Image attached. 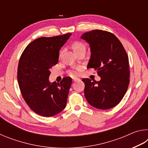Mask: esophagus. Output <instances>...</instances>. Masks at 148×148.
Segmentation results:
<instances>
[{"instance_id": "obj_1", "label": "esophagus", "mask_w": 148, "mask_h": 148, "mask_svg": "<svg viewBox=\"0 0 148 148\" xmlns=\"http://www.w3.org/2000/svg\"><path fill=\"white\" fill-rule=\"evenodd\" d=\"M73 81H74V82H77V81H79V78H74Z\"/></svg>"}]
</instances>
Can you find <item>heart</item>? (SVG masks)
Segmentation results:
<instances>
[{
  "mask_svg": "<svg viewBox=\"0 0 148 148\" xmlns=\"http://www.w3.org/2000/svg\"><path fill=\"white\" fill-rule=\"evenodd\" d=\"M71 48L73 50L74 53L77 56V55L81 53H86V46L84 43L79 41H75L71 44ZM70 74L72 76H74L76 73L75 72L71 71Z\"/></svg>",
  "mask_w": 148,
  "mask_h": 148,
  "instance_id": "1",
  "label": "heart"
}]
</instances>
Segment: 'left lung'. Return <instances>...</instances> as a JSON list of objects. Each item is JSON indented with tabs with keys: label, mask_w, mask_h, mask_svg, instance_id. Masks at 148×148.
Segmentation results:
<instances>
[{
	"label": "left lung",
	"mask_w": 148,
	"mask_h": 148,
	"mask_svg": "<svg viewBox=\"0 0 148 148\" xmlns=\"http://www.w3.org/2000/svg\"><path fill=\"white\" fill-rule=\"evenodd\" d=\"M80 38L89 44L91 50L87 69H95L101 77L98 82L82 79L85 97L97 108H112L121 102L128 88V56L121 42L111 32L92 30Z\"/></svg>",
	"instance_id": "obj_1"
}]
</instances>
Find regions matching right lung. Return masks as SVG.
Segmentation results:
<instances>
[{
  "instance_id": "right-lung-1",
  "label": "right lung",
  "mask_w": 148,
  "mask_h": 148,
  "mask_svg": "<svg viewBox=\"0 0 148 148\" xmlns=\"http://www.w3.org/2000/svg\"><path fill=\"white\" fill-rule=\"evenodd\" d=\"M71 34L34 40L20 57L17 81L22 96L30 108L42 116H53L66 106L72 78L65 77L56 83L50 82L49 77L50 69L58 62L60 49Z\"/></svg>"
}]
</instances>
